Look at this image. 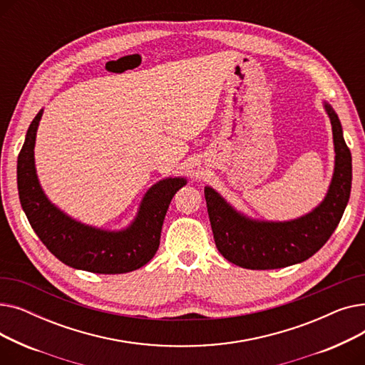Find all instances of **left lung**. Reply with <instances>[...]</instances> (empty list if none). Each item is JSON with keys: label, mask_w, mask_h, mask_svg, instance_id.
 Masks as SVG:
<instances>
[{"label": "left lung", "mask_w": 365, "mask_h": 365, "mask_svg": "<svg viewBox=\"0 0 365 365\" xmlns=\"http://www.w3.org/2000/svg\"><path fill=\"white\" fill-rule=\"evenodd\" d=\"M324 108L333 128L334 173L327 195L311 213L289 222L255 220L237 212L213 187L205 186L215 242L226 260L245 269H278L309 259L334 232L351 195L352 157L337 113L329 103Z\"/></svg>", "instance_id": "8db88e82"}]
</instances>
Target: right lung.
I'll list each match as a JSON object with an SVG mask.
<instances>
[{
	"instance_id": "right-lung-1",
	"label": "right lung",
	"mask_w": 365,
	"mask_h": 365,
	"mask_svg": "<svg viewBox=\"0 0 365 365\" xmlns=\"http://www.w3.org/2000/svg\"><path fill=\"white\" fill-rule=\"evenodd\" d=\"M43 109L32 120L17 157V189L24 212L35 231L65 264L94 274H125L136 271L155 256L164 217L183 178H168L149 187L136 219L123 231H105L76 222L48 201L38 182L34 148Z\"/></svg>"
}]
</instances>
